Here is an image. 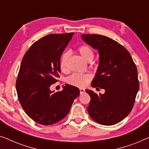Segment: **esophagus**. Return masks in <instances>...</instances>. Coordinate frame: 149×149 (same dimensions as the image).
Listing matches in <instances>:
<instances>
[{"label": "esophagus", "mask_w": 149, "mask_h": 149, "mask_svg": "<svg viewBox=\"0 0 149 149\" xmlns=\"http://www.w3.org/2000/svg\"><path fill=\"white\" fill-rule=\"evenodd\" d=\"M79 91H80V93H81V94H82V93H85V89H84L81 88L80 89H79Z\"/></svg>", "instance_id": "esophagus-1"}]
</instances>
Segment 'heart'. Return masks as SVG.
<instances>
[{"mask_svg": "<svg viewBox=\"0 0 149 149\" xmlns=\"http://www.w3.org/2000/svg\"><path fill=\"white\" fill-rule=\"evenodd\" d=\"M78 52L81 56L86 61H91L94 57V52L90 46L87 45H83L78 47ZM69 57V52H64L61 56L60 60V67L62 71H65L67 68V60ZM91 78V74H82V73H74L71 74L67 79V83L68 84L75 87H83L87 84Z\"/></svg>", "mask_w": 149, "mask_h": 149, "instance_id": "heart-1", "label": "heart"}]
</instances>
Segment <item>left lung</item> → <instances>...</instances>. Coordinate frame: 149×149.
<instances>
[{
	"mask_svg": "<svg viewBox=\"0 0 149 149\" xmlns=\"http://www.w3.org/2000/svg\"><path fill=\"white\" fill-rule=\"evenodd\" d=\"M82 38L100 54L91 86L105 89L100 95L87 89L91 97L87 111L97 123L115 125L127 117L134 107L139 89L137 68L129 52L112 38L88 34H83Z\"/></svg>",
	"mask_w": 149,
	"mask_h": 149,
	"instance_id": "obj_1",
	"label": "left lung"
}]
</instances>
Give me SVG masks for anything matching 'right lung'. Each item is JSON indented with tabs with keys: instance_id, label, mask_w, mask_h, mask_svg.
<instances>
[{
	"instance_id": "obj_1",
	"label": "right lung",
	"mask_w": 149,
	"mask_h": 149,
	"mask_svg": "<svg viewBox=\"0 0 149 149\" xmlns=\"http://www.w3.org/2000/svg\"><path fill=\"white\" fill-rule=\"evenodd\" d=\"M73 35L48 34L34 42L22 59L16 81L18 100L28 117L41 125H53L66 117L80 93L68 84L56 93L49 89L58 81L61 56Z\"/></svg>"
}]
</instances>
